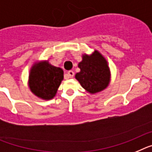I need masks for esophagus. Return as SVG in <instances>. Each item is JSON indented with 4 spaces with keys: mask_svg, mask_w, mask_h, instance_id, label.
<instances>
[{
    "mask_svg": "<svg viewBox=\"0 0 152 152\" xmlns=\"http://www.w3.org/2000/svg\"><path fill=\"white\" fill-rule=\"evenodd\" d=\"M67 76H68L69 77L72 78L73 76H74V72H73L72 70H69L68 72H67Z\"/></svg>",
    "mask_w": 152,
    "mask_h": 152,
    "instance_id": "obj_1",
    "label": "esophagus"
}]
</instances>
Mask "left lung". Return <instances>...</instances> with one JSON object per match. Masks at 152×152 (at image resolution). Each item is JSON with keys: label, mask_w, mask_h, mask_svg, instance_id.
<instances>
[{"label": "left lung", "mask_w": 152, "mask_h": 152, "mask_svg": "<svg viewBox=\"0 0 152 152\" xmlns=\"http://www.w3.org/2000/svg\"><path fill=\"white\" fill-rule=\"evenodd\" d=\"M78 64L80 72L75 76L82 87L90 94L103 91L109 85L111 72L107 60L98 50L90 55L84 53Z\"/></svg>", "instance_id": "8db88e82"}]
</instances>
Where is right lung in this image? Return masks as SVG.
<instances>
[{
  "mask_svg": "<svg viewBox=\"0 0 152 152\" xmlns=\"http://www.w3.org/2000/svg\"><path fill=\"white\" fill-rule=\"evenodd\" d=\"M63 80V70L54 66L48 60L37 61L32 66L28 77L30 91L38 98L52 99Z\"/></svg>",
  "mask_w": 152,
  "mask_h": 152,
  "instance_id": "1",
  "label": "right lung"
}]
</instances>
